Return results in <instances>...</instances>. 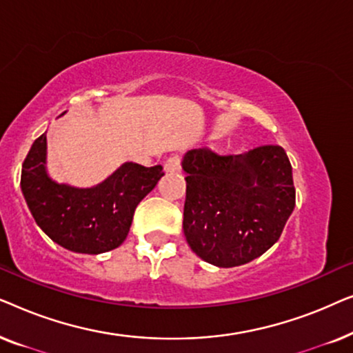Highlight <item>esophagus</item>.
Segmentation results:
<instances>
[{
    "instance_id": "obj_1",
    "label": "esophagus",
    "mask_w": 353,
    "mask_h": 353,
    "mask_svg": "<svg viewBox=\"0 0 353 353\" xmlns=\"http://www.w3.org/2000/svg\"><path fill=\"white\" fill-rule=\"evenodd\" d=\"M163 168H165L167 173H178V172H180V168H181L180 157H178V156L168 157L165 163H163Z\"/></svg>"
}]
</instances>
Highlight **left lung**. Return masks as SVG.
Instances as JSON below:
<instances>
[{
    "instance_id": "1",
    "label": "left lung",
    "mask_w": 353,
    "mask_h": 353,
    "mask_svg": "<svg viewBox=\"0 0 353 353\" xmlns=\"http://www.w3.org/2000/svg\"><path fill=\"white\" fill-rule=\"evenodd\" d=\"M183 231L197 257L220 268L239 267L279 239L296 207L291 162L281 146L238 156L191 149Z\"/></svg>"
}]
</instances>
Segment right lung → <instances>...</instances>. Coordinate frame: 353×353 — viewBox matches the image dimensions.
<instances>
[{"label":"right lung","mask_w":353,"mask_h":353,"mask_svg":"<svg viewBox=\"0 0 353 353\" xmlns=\"http://www.w3.org/2000/svg\"><path fill=\"white\" fill-rule=\"evenodd\" d=\"M163 176L162 165L125 162L99 185L57 183L46 170V133L22 163V194L37 225L61 248L77 254L109 252L127 239L137 205Z\"/></svg>","instance_id":"1"}]
</instances>
